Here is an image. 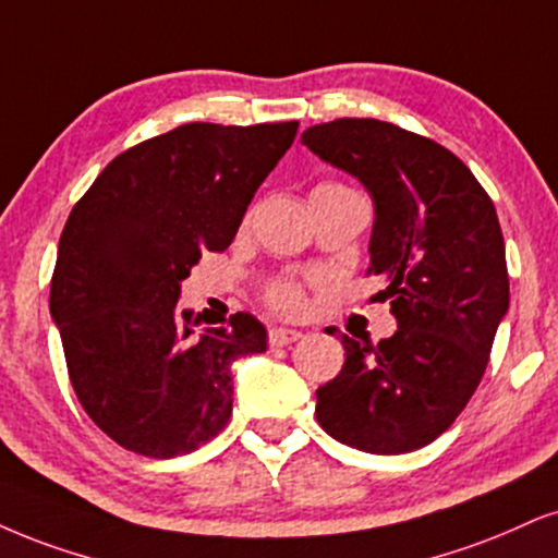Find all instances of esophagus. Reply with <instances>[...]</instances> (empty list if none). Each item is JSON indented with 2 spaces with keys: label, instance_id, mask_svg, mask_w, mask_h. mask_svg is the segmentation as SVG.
<instances>
[{
  "label": "esophagus",
  "instance_id": "1",
  "mask_svg": "<svg viewBox=\"0 0 558 558\" xmlns=\"http://www.w3.org/2000/svg\"><path fill=\"white\" fill-rule=\"evenodd\" d=\"M298 339H302V331L298 328H274L271 333H268V343L271 347H290Z\"/></svg>",
  "mask_w": 558,
  "mask_h": 558
}]
</instances>
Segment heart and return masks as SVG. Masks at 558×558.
I'll use <instances>...</instances> for the list:
<instances>
[{
  "mask_svg": "<svg viewBox=\"0 0 558 558\" xmlns=\"http://www.w3.org/2000/svg\"><path fill=\"white\" fill-rule=\"evenodd\" d=\"M271 302L279 307V311L294 313L302 307V294L298 287H277L271 294Z\"/></svg>",
  "mask_w": 558,
  "mask_h": 558,
  "instance_id": "1",
  "label": "heart"
}]
</instances>
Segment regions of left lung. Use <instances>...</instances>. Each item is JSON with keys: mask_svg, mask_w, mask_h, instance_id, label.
<instances>
[{"mask_svg": "<svg viewBox=\"0 0 558 558\" xmlns=\"http://www.w3.org/2000/svg\"><path fill=\"white\" fill-rule=\"evenodd\" d=\"M302 144L373 196L367 271L398 323L377 347L341 333L347 362L315 390V414L356 450H418L471 401L510 307L497 209L450 149L388 121L318 123Z\"/></svg>", "mask_w": 558, "mask_h": 558, "instance_id": "1", "label": "left lung"}]
</instances>
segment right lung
Wrapping results in <instances>:
<instances>
[{
    "label": "right lung",
    "instance_id": "obj_1",
    "mask_svg": "<svg viewBox=\"0 0 558 558\" xmlns=\"http://www.w3.org/2000/svg\"><path fill=\"white\" fill-rule=\"evenodd\" d=\"M298 126L183 123L121 153L74 204L59 240L51 318L82 409L126 450H196L232 414V364L266 352V328L253 315L196 328L178 300L202 253L232 243Z\"/></svg>",
    "mask_w": 558,
    "mask_h": 558
}]
</instances>
